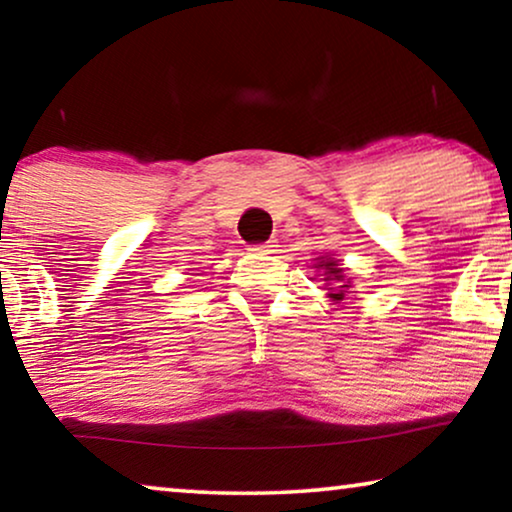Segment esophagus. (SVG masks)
<instances>
[{
	"label": "esophagus",
	"mask_w": 512,
	"mask_h": 512,
	"mask_svg": "<svg viewBox=\"0 0 512 512\" xmlns=\"http://www.w3.org/2000/svg\"><path fill=\"white\" fill-rule=\"evenodd\" d=\"M273 241H269V243H259V246H253L250 250H253V253H259V255H264V253H273Z\"/></svg>",
	"instance_id": "1"
}]
</instances>
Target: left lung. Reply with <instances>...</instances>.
<instances>
[{"label": "left lung", "mask_w": 512, "mask_h": 512, "mask_svg": "<svg viewBox=\"0 0 512 512\" xmlns=\"http://www.w3.org/2000/svg\"><path fill=\"white\" fill-rule=\"evenodd\" d=\"M315 269L322 276L320 280H325V287L329 290V299H334L336 304H341L343 297H345V290L350 287V278H345V271L343 266L336 262L334 257H318V264H315Z\"/></svg>", "instance_id": "8db88e82"}]
</instances>
